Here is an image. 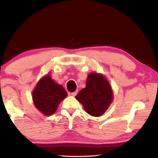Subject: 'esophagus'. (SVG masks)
I'll list each match as a JSON object with an SVG mask.
<instances>
[{"label":"esophagus","mask_w":158,"mask_h":158,"mask_svg":"<svg viewBox=\"0 0 158 158\" xmlns=\"http://www.w3.org/2000/svg\"><path fill=\"white\" fill-rule=\"evenodd\" d=\"M77 93H78V91H77V90H76V91H74V92H73V93H71V95H73V96H75V95L77 94Z\"/></svg>","instance_id":"34e87169"}]
</instances>
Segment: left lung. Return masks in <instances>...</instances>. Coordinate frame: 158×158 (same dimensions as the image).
I'll use <instances>...</instances> for the list:
<instances>
[{
	"label": "left lung",
	"instance_id": "obj_1",
	"mask_svg": "<svg viewBox=\"0 0 158 158\" xmlns=\"http://www.w3.org/2000/svg\"><path fill=\"white\" fill-rule=\"evenodd\" d=\"M76 99L82 104L88 114L100 116L111 104L113 93L105 77L100 74L91 73L88 77L86 86L80 90Z\"/></svg>",
	"mask_w": 158,
	"mask_h": 158
}]
</instances>
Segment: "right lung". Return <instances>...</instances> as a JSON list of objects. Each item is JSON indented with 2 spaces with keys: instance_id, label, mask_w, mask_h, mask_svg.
<instances>
[{
  "instance_id": "1",
  "label": "right lung",
  "mask_w": 158,
  "mask_h": 158,
  "mask_svg": "<svg viewBox=\"0 0 158 158\" xmlns=\"http://www.w3.org/2000/svg\"><path fill=\"white\" fill-rule=\"evenodd\" d=\"M62 85L56 84L49 75L45 76L37 83L33 93L35 107L47 116L53 114L59 103L67 96Z\"/></svg>"
}]
</instances>
